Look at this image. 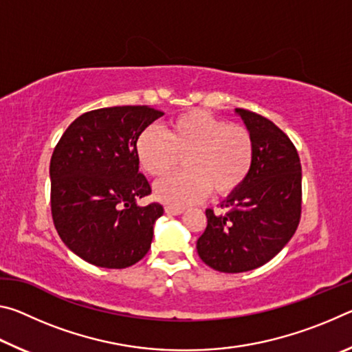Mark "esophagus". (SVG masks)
Listing matches in <instances>:
<instances>
[{
  "label": "esophagus",
  "instance_id": "obj_1",
  "mask_svg": "<svg viewBox=\"0 0 352 352\" xmlns=\"http://www.w3.org/2000/svg\"><path fill=\"white\" fill-rule=\"evenodd\" d=\"M166 214H170V216H180L183 212V208H172V206H164Z\"/></svg>",
  "mask_w": 352,
  "mask_h": 352
}]
</instances>
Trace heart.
<instances>
[{
    "label": "heart",
    "instance_id": "heart-1",
    "mask_svg": "<svg viewBox=\"0 0 352 352\" xmlns=\"http://www.w3.org/2000/svg\"><path fill=\"white\" fill-rule=\"evenodd\" d=\"M136 155L148 175L160 178L184 157V172L163 178L155 195L172 208L228 197L247 182L254 164V140L241 124H230L206 110H189L170 119L166 133L147 127L136 140Z\"/></svg>",
    "mask_w": 352,
    "mask_h": 352
}]
</instances>
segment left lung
I'll use <instances>...</instances> for the list:
<instances>
[{
    "label": "left lung",
    "mask_w": 352,
    "mask_h": 352,
    "mask_svg": "<svg viewBox=\"0 0 352 352\" xmlns=\"http://www.w3.org/2000/svg\"><path fill=\"white\" fill-rule=\"evenodd\" d=\"M254 140V164L247 182L206 210L208 225L197 241L200 259L223 273L264 265L295 234L301 219V163L290 138L270 119L236 109Z\"/></svg>",
    "instance_id": "left-lung-1"
}]
</instances>
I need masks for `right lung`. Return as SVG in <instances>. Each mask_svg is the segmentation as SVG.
Segmentation results:
<instances>
[{"mask_svg":"<svg viewBox=\"0 0 352 352\" xmlns=\"http://www.w3.org/2000/svg\"><path fill=\"white\" fill-rule=\"evenodd\" d=\"M163 115L148 105L91 110L58 140L50 164L51 214L65 245L83 261L126 269L151 248L164 210L136 205L152 192L140 174L136 140Z\"/></svg>","mask_w":352,"mask_h":352,"instance_id":"1","label":"right lung"}]
</instances>
